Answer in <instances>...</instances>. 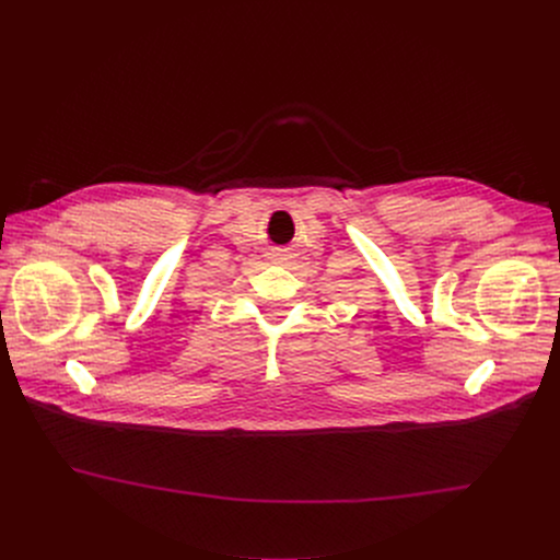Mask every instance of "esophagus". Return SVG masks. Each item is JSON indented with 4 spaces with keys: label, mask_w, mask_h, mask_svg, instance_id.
<instances>
[{
    "label": "esophagus",
    "mask_w": 560,
    "mask_h": 560,
    "mask_svg": "<svg viewBox=\"0 0 560 560\" xmlns=\"http://www.w3.org/2000/svg\"><path fill=\"white\" fill-rule=\"evenodd\" d=\"M270 259H272V264H288L290 255H288V250L277 248V250H272V253H270Z\"/></svg>",
    "instance_id": "obj_1"
}]
</instances>
